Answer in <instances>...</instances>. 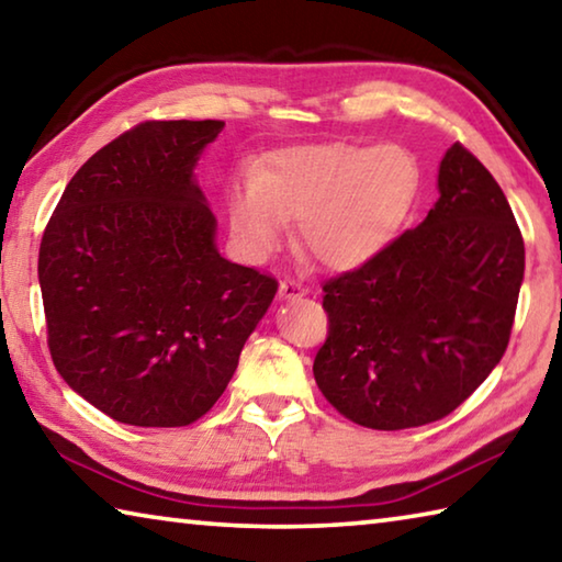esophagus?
Listing matches in <instances>:
<instances>
[{"instance_id": "34e87169", "label": "esophagus", "mask_w": 562, "mask_h": 562, "mask_svg": "<svg viewBox=\"0 0 562 562\" xmlns=\"http://www.w3.org/2000/svg\"><path fill=\"white\" fill-rule=\"evenodd\" d=\"M304 292H307V290H304L300 282H292V280L280 282V297L282 300H297V297H302Z\"/></svg>"}]
</instances>
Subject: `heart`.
<instances>
[{
  "mask_svg": "<svg viewBox=\"0 0 562 562\" xmlns=\"http://www.w3.org/2000/svg\"><path fill=\"white\" fill-rule=\"evenodd\" d=\"M422 193V168L402 146H302L237 180L227 201L245 258L278 250L288 221L300 245L329 270H355L394 240Z\"/></svg>",
  "mask_w": 562,
  "mask_h": 562,
  "instance_id": "obj_1",
  "label": "heart"
}]
</instances>
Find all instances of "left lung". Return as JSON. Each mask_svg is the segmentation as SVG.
Segmentation results:
<instances>
[{
    "label": "left lung",
    "instance_id": "left-lung-1",
    "mask_svg": "<svg viewBox=\"0 0 562 562\" xmlns=\"http://www.w3.org/2000/svg\"><path fill=\"white\" fill-rule=\"evenodd\" d=\"M522 270L526 247L506 195L453 144L424 223L325 284L329 335L312 367L322 394L367 429L439 422L506 351Z\"/></svg>",
    "mask_w": 562,
    "mask_h": 562
}]
</instances>
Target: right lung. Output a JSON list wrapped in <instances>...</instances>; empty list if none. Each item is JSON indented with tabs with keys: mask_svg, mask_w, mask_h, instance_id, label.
Here are the masks:
<instances>
[{
	"mask_svg": "<svg viewBox=\"0 0 562 562\" xmlns=\"http://www.w3.org/2000/svg\"><path fill=\"white\" fill-rule=\"evenodd\" d=\"M223 121H146L69 180L40 247L56 372L131 426L221 398L278 282L225 260L195 166Z\"/></svg>",
	"mask_w": 562,
	"mask_h": 562,
	"instance_id": "right-lung-1",
	"label": "right lung"
}]
</instances>
